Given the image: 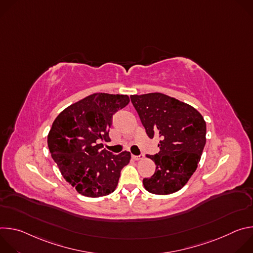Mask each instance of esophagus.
Returning <instances> with one entry per match:
<instances>
[{
	"mask_svg": "<svg viewBox=\"0 0 253 253\" xmlns=\"http://www.w3.org/2000/svg\"><path fill=\"white\" fill-rule=\"evenodd\" d=\"M132 158L134 160H141V159L144 158V155L143 154H141V155H132Z\"/></svg>",
	"mask_w": 253,
	"mask_h": 253,
	"instance_id": "1",
	"label": "esophagus"
}]
</instances>
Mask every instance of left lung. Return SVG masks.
Wrapping results in <instances>:
<instances>
[{
	"instance_id": "obj_1",
	"label": "left lung",
	"mask_w": 253,
	"mask_h": 253,
	"mask_svg": "<svg viewBox=\"0 0 253 253\" xmlns=\"http://www.w3.org/2000/svg\"><path fill=\"white\" fill-rule=\"evenodd\" d=\"M149 138H160L156 155H147L156 165L145 189L167 195L181 189L195 172L206 143L203 116L189 104L162 93L130 96Z\"/></svg>"
}]
</instances>
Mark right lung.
Returning <instances> with one entry per match:
<instances>
[{"label": "right lung", "instance_id": "1", "mask_svg": "<svg viewBox=\"0 0 253 253\" xmlns=\"http://www.w3.org/2000/svg\"><path fill=\"white\" fill-rule=\"evenodd\" d=\"M129 101L127 95L94 93L67 107L53 122L48 134L51 156L78 193L95 198L116 189L131 154H111L100 141H110L112 117Z\"/></svg>", "mask_w": 253, "mask_h": 253}]
</instances>
